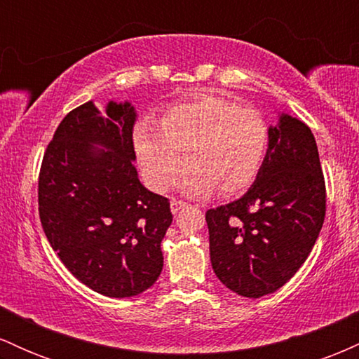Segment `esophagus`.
Wrapping results in <instances>:
<instances>
[{
  "label": "esophagus",
  "mask_w": 359,
  "mask_h": 359,
  "mask_svg": "<svg viewBox=\"0 0 359 359\" xmlns=\"http://www.w3.org/2000/svg\"><path fill=\"white\" fill-rule=\"evenodd\" d=\"M184 208H187V203H185V201H180V199H172V203H170V209H172V212L177 214V212L180 211V209H184Z\"/></svg>",
  "instance_id": "1"
}]
</instances>
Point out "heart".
<instances>
[{
  "label": "heart",
  "mask_w": 359,
  "mask_h": 359,
  "mask_svg": "<svg viewBox=\"0 0 359 359\" xmlns=\"http://www.w3.org/2000/svg\"><path fill=\"white\" fill-rule=\"evenodd\" d=\"M270 142V126L255 108L219 96L172 106L160 123L142 119L133 126V147L147 182L165 191L182 177L187 192L234 194L255 182Z\"/></svg>",
  "instance_id": "b5f03b06"
}]
</instances>
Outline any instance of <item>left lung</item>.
I'll return each mask as SVG.
<instances>
[{
	"label": "left lung",
	"instance_id": "obj_1",
	"mask_svg": "<svg viewBox=\"0 0 359 359\" xmlns=\"http://www.w3.org/2000/svg\"><path fill=\"white\" fill-rule=\"evenodd\" d=\"M324 216L325 182L314 135L283 114L270 128L265 162L250 191L205 212L214 273L243 297L273 294L307 259Z\"/></svg>",
	"mask_w": 359,
	"mask_h": 359
}]
</instances>
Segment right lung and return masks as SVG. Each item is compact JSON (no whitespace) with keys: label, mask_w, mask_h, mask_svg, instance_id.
Returning <instances> with one entry per match:
<instances>
[{"label":"right lung","mask_w":359,"mask_h":359,"mask_svg":"<svg viewBox=\"0 0 359 359\" xmlns=\"http://www.w3.org/2000/svg\"><path fill=\"white\" fill-rule=\"evenodd\" d=\"M135 116L130 102H109L104 116L90 101L72 109L39 174L40 222L53 251L79 282L114 299L154 285L172 224L167 197L143 187L133 167Z\"/></svg>","instance_id":"right-lung-1"}]
</instances>
